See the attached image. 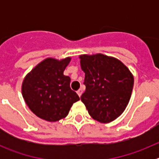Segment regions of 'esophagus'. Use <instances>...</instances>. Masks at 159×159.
Here are the masks:
<instances>
[{"mask_svg": "<svg viewBox=\"0 0 159 159\" xmlns=\"http://www.w3.org/2000/svg\"><path fill=\"white\" fill-rule=\"evenodd\" d=\"M82 93H83V91H82V89H79L78 91H77V94H78V95L80 97L81 96V95H82Z\"/></svg>", "mask_w": 159, "mask_h": 159, "instance_id": "obj_1", "label": "esophagus"}]
</instances>
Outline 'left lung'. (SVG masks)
Masks as SVG:
<instances>
[{
  "label": "left lung",
  "mask_w": 159,
  "mask_h": 159,
  "mask_svg": "<svg viewBox=\"0 0 159 159\" xmlns=\"http://www.w3.org/2000/svg\"><path fill=\"white\" fill-rule=\"evenodd\" d=\"M80 59L86 86L81 101L94 119L103 123L113 121L130 101L133 75L120 60L103 54L81 55Z\"/></svg>",
  "instance_id": "left-lung-1"
}]
</instances>
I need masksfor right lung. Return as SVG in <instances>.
Segmentation results:
<instances>
[{"label": "right lung", "mask_w": 159, "mask_h": 159, "mask_svg": "<svg viewBox=\"0 0 159 159\" xmlns=\"http://www.w3.org/2000/svg\"><path fill=\"white\" fill-rule=\"evenodd\" d=\"M71 57L47 58L28 74L22 84V95L31 111L42 119L57 122L67 116L80 97L70 88L71 79L64 75Z\"/></svg>", "instance_id": "right-lung-1"}]
</instances>
